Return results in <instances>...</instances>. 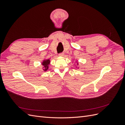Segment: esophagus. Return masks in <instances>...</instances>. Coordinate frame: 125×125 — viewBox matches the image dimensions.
<instances>
[{"label":"esophagus","mask_w":125,"mask_h":125,"mask_svg":"<svg viewBox=\"0 0 125 125\" xmlns=\"http://www.w3.org/2000/svg\"><path fill=\"white\" fill-rule=\"evenodd\" d=\"M64 53H63V52H62V53H60V54H59V56H60V57H63V56H64Z\"/></svg>","instance_id":"34e87169"}]
</instances>
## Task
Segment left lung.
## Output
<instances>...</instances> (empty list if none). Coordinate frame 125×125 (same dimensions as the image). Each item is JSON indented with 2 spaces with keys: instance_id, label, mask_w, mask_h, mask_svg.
I'll list each match as a JSON object with an SVG mask.
<instances>
[{
  "instance_id": "1",
  "label": "left lung",
  "mask_w": 125,
  "mask_h": 125,
  "mask_svg": "<svg viewBox=\"0 0 125 125\" xmlns=\"http://www.w3.org/2000/svg\"><path fill=\"white\" fill-rule=\"evenodd\" d=\"M77 62V65H79V62ZM76 67V68H77L78 69V68H79V67H77V66H75Z\"/></svg>"
}]
</instances>
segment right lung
<instances>
[{
    "mask_svg": "<svg viewBox=\"0 0 125 125\" xmlns=\"http://www.w3.org/2000/svg\"><path fill=\"white\" fill-rule=\"evenodd\" d=\"M51 62V60L50 59H44L43 62H42L41 64L42 65V69L43 70V71H46L48 70V68H49V65H50Z\"/></svg>",
    "mask_w": 125,
    "mask_h": 125,
    "instance_id": "1",
    "label": "right lung"
}]
</instances>
